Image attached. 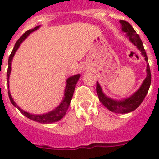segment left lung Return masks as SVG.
I'll return each instance as SVG.
<instances>
[{"instance_id": "left-lung-1", "label": "left lung", "mask_w": 159, "mask_h": 159, "mask_svg": "<svg viewBox=\"0 0 159 159\" xmlns=\"http://www.w3.org/2000/svg\"><path fill=\"white\" fill-rule=\"evenodd\" d=\"M120 23L121 24L122 31L126 33V36L128 37L129 41L133 43L134 45L137 47L139 50H140L141 54L143 55L145 61L148 62V57H147L146 52L144 50V48H143L142 40L139 38V36L136 34V31L134 30L130 24L128 23L127 21L120 20ZM146 72H147V77H145V79L143 80L140 87L133 95H131L129 97L125 98L123 100H120V101L111 99V97H108L106 95H105L102 92V87L100 86L99 82H97V93L98 97H99L100 102H102L109 111L115 112V113L126 114L134 111L135 109L138 108L139 105L143 101V99L145 98L146 95L148 92V89H149V87H150L151 72L148 62L147 63Z\"/></svg>"}]
</instances>
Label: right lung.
<instances>
[{"mask_svg":"<svg viewBox=\"0 0 159 159\" xmlns=\"http://www.w3.org/2000/svg\"><path fill=\"white\" fill-rule=\"evenodd\" d=\"M39 27H40V25L36 26L35 28L32 29V30H29L28 31H26L25 33L18 40H17V42L16 43V44H15V47H14L13 50H12L11 55H10V57H9L8 60V70H7V73H6L8 87L9 78H10V75H11V62H12V59H13L14 55H15L16 52L19 48V47H20V45L21 44V43H22V42H23V41L25 40L32 32L37 30ZM80 77H81V75L77 74L67 78V81H66V87H65L64 97H63V99H62V101L61 102V103H60L54 110L49 111L48 113L42 114V115H34V114H30L29 113V112H26V111H23L20 107H19V106H17V104H16V102H14L13 98L11 97V92H10V90L8 91L9 98H10V101H11V102L12 103V105H13L14 106H16V108L18 109L19 111H20L21 113L23 114L25 116H26L27 118L30 119V120H32L34 121H36V122H39V123H54V122H57V121L60 120L65 116V114H66V112H67V109L69 107L70 103H71V100H72V96H73V92H74L75 87H76V84H77V81L79 80Z\"/></svg>","mask_w":159,"mask_h":159,"instance_id":"obj_1","label":"right lung"}]
</instances>
